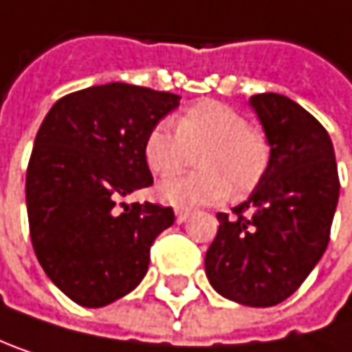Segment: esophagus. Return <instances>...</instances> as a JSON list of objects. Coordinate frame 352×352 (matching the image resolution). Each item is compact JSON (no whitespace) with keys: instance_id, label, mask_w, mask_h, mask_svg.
Wrapping results in <instances>:
<instances>
[{"instance_id":"34e87169","label":"esophagus","mask_w":352,"mask_h":352,"mask_svg":"<svg viewBox=\"0 0 352 352\" xmlns=\"http://www.w3.org/2000/svg\"><path fill=\"white\" fill-rule=\"evenodd\" d=\"M188 215H190L188 209H176V221H178V223H184V221L188 219Z\"/></svg>"}]
</instances>
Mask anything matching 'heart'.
I'll return each instance as SVG.
<instances>
[{"label":"heart","instance_id":"1","mask_svg":"<svg viewBox=\"0 0 352 352\" xmlns=\"http://www.w3.org/2000/svg\"><path fill=\"white\" fill-rule=\"evenodd\" d=\"M203 172L166 178L157 184L160 201L172 207H197L223 201L234 190L250 192L270 164V143L246 116L215 100L186 108L176 129L168 120L155 122L145 135L143 155L153 174H176L199 153Z\"/></svg>","mask_w":352,"mask_h":352}]
</instances>
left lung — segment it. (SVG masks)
Listing matches in <instances>:
<instances>
[{"label":"left lung","mask_w":352,"mask_h":352,"mask_svg":"<svg viewBox=\"0 0 352 352\" xmlns=\"http://www.w3.org/2000/svg\"><path fill=\"white\" fill-rule=\"evenodd\" d=\"M270 143V164L205 256L213 289L242 305L270 307L293 295L326 252L338 205V170L326 129L280 94L250 98Z\"/></svg>","instance_id":"8db88e82"}]
</instances>
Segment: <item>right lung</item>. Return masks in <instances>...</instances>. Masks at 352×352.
<instances>
[{"label": "right lung", "mask_w": 352, "mask_h": 352, "mask_svg": "<svg viewBox=\"0 0 352 352\" xmlns=\"http://www.w3.org/2000/svg\"><path fill=\"white\" fill-rule=\"evenodd\" d=\"M170 91L106 84L63 96L45 116L26 170L34 254L84 307L108 305L145 276L172 207L120 203L153 184L143 155L149 129L178 108Z\"/></svg>", "instance_id": "obj_1"}]
</instances>
